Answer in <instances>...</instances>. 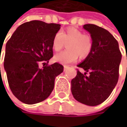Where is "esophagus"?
I'll use <instances>...</instances> for the list:
<instances>
[{"mask_svg":"<svg viewBox=\"0 0 127 127\" xmlns=\"http://www.w3.org/2000/svg\"><path fill=\"white\" fill-rule=\"evenodd\" d=\"M64 71H66V69H68V66H64Z\"/></svg>","mask_w":127,"mask_h":127,"instance_id":"34e87169","label":"esophagus"}]
</instances>
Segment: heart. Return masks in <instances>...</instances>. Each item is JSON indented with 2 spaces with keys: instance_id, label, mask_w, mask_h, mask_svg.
<instances>
[{
  "instance_id": "b5f03b06",
  "label": "heart",
  "mask_w": 127,
  "mask_h": 127,
  "mask_svg": "<svg viewBox=\"0 0 127 127\" xmlns=\"http://www.w3.org/2000/svg\"><path fill=\"white\" fill-rule=\"evenodd\" d=\"M67 44L68 49L57 54L54 60L62 64H69L76 61L78 57L85 58L90 53L93 48V40L90 35L83 34L78 29L70 27L63 32H57L52 39V46L59 51Z\"/></svg>"
}]
</instances>
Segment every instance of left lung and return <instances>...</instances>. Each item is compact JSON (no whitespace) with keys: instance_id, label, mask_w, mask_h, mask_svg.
I'll return each instance as SVG.
<instances>
[{"instance_id":"1","label":"left lung","mask_w":127,"mask_h":127,"mask_svg":"<svg viewBox=\"0 0 127 127\" xmlns=\"http://www.w3.org/2000/svg\"><path fill=\"white\" fill-rule=\"evenodd\" d=\"M90 34L93 48L88 56L78 67L85 72L77 71L71 81V92L79 102L96 106L106 100L117 83L122 54L118 42L102 27L93 24L83 25ZM89 75H86L87 72Z\"/></svg>"}]
</instances>
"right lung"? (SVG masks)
Returning a JSON list of instances; mask_svg holds the SVG:
<instances>
[{
    "mask_svg": "<svg viewBox=\"0 0 127 127\" xmlns=\"http://www.w3.org/2000/svg\"><path fill=\"white\" fill-rule=\"evenodd\" d=\"M59 24L39 20L17 27L5 46L4 68L12 94L23 103L32 105L50 95L57 76L64 71L59 63L48 65L53 56L52 39Z\"/></svg>",
    "mask_w": 127,
    "mask_h": 127,
    "instance_id": "1",
    "label": "right lung"
}]
</instances>
